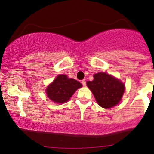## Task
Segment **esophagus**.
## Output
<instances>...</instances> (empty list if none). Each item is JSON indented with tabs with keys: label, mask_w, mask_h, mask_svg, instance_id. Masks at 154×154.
I'll use <instances>...</instances> for the list:
<instances>
[{
	"label": "esophagus",
	"mask_w": 154,
	"mask_h": 154,
	"mask_svg": "<svg viewBox=\"0 0 154 154\" xmlns=\"http://www.w3.org/2000/svg\"><path fill=\"white\" fill-rule=\"evenodd\" d=\"M81 83H82L83 86H86V81H85V79H83V80L81 81Z\"/></svg>",
	"instance_id": "1"
}]
</instances>
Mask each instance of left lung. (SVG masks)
<instances>
[{
	"label": "left lung",
	"instance_id": "left-lung-1",
	"mask_svg": "<svg viewBox=\"0 0 154 154\" xmlns=\"http://www.w3.org/2000/svg\"><path fill=\"white\" fill-rule=\"evenodd\" d=\"M93 77V81L87 82V85L99 106L109 109L119 103L125 91L123 83L103 72L95 74Z\"/></svg>",
	"mask_w": 154,
	"mask_h": 154
}]
</instances>
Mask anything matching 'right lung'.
Instances as JSON below:
<instances>
[{
  "label": "right lung",
  "instance_id": "add662e5",
  "mask_svg": "<svg viewBox=\"0 0 154 154\" xmlns=\"http://www.w3.org/2000/svg\"><path fill=\"white\" fill-rule=\"evenodd\" d=\"M82 84L78 81L68 78L66 75H59L46 89L48 97L55 103H63L68 101Z\"/></svg>",
  "mask_w": 154,
  "mask_h": 154
}]
</instances>
